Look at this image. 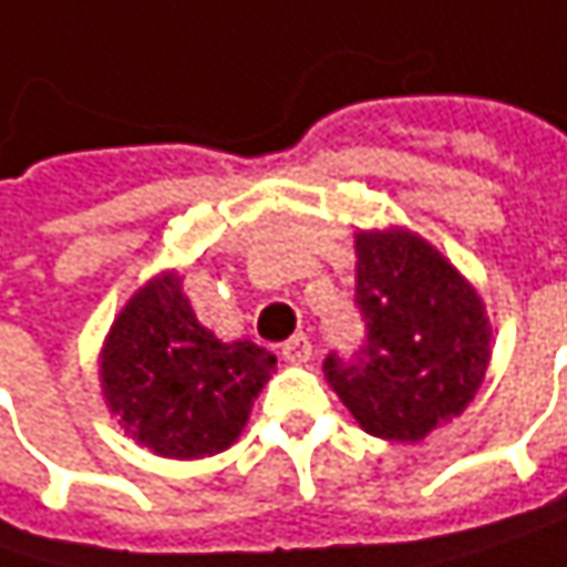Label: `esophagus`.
<instances>
[{
  "instance_id": "esophagus-1",
  "label": "esophagus",
  "mask_w": 567,
  "mask_h": 567,
  "mask_svg": "<svg viewBox=\"0 0 567 567\" xmlns=\"http://www.w3.org/2000/svg\"><path fill=\"white\" fill-rule=\"evenodd\" d=\"M282 359L285 362H291V365L308 362V359H311V340H308V333H295L291 340H285Z\"/></svg>"
}]
</instances>
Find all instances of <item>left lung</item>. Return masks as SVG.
Instances as JSON below:
<instances>
[{
  "label": "left lung",
  "instance_id": "left-lung-1",
  "mask_svg": "<svg viewBox=\"0 0 567 567\" xmlns=\"http://www.w3.org/2000/svg\"><path fill=\"white\" fill-rule=\"evenodd\" d=\"M355 305L365 347L323 359L327 384L355 423L388 443H420L458 416L491 362L478 288L411 227L355 230Z\"/></svg>",
  "mask_w": 567,
  "mask_h": 567
}]
</instances>
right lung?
<instances>
[{"label":"right lung","instance_id":"right-lung-1","mask_svg":"<svg viewBox=\"0 0 567 567\" xmlns=\"http://www.w3.org/2000/svg\"><path fill=\"white\" fill-rule=\"evenodd\" d=\"M272 372L269 350L224 343L198 323L176 269L127 298L99 352L105 408L124 436L163 458H205L237 443Z\"/></svg>","mask_w":567,"mask_h":567}]
</instances>
